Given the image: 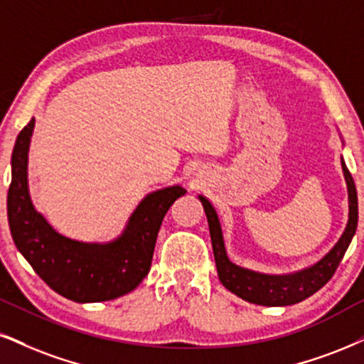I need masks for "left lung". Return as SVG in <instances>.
<instances>
[{"label": "left lung", "instance_id": "left-lung-1", "mask_svg": "<svg viewBox=\"0 0 364 364\" xmlns=\"http://www.w3.org/2000/svg\"><path fill=\"white\" fill-rule=\"evenodd\" d=\"M343 170L346 175L348 182V196H349V221L346 230H344L343 236L319 263H316L311 268L294 273V275H284V277H273V275H263V273H257L246 270V268L236 267L235 263L230 262L226 257V250H224L223 232L221 226H219V219L216 216V210L205 197L200 196V203L204 205L205 216H208L209 223V232L210 241H213V251L214 258H216L218 275L221 284L226 287L232 294L241 297L246 302L258 304V306L267 307H277V306H291V304H299L302 300L316 294L321 290L327 282L338 270L341 259H343L344 253H346L349 243H351L354 232H356L358 226V196H356V186H354L353 175L343 161Z\"/></svg>", "mask_w": 364, "mask_h": 364}]
</instances>
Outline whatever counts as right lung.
Wrapping results in <instances>:
<instances>
[{
	"label": "right lung",
	"instance_id": "right-lung-1",
	"mask_svg": "<svg viewBox=\"0 0 364 364\" xmlns=\"http://www.w3.org/2000/svg\"><path fill=\"white\" fill-rule=\"evenodd\" d=\"M33 124L31 118L21 129L11 155L8 223L18 251L45 284L74 302H105L134 290L150 272L165 214L187 191L175 186L146 196L129 218L127 230L113 243L89 245L69 240L58 235L30 200L26 161Z\"/></svg>",
	"mask_w": 364,
	"mask_h": 364
}]
</instances>
